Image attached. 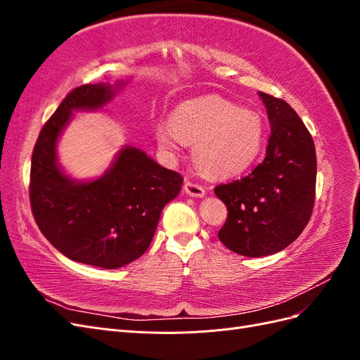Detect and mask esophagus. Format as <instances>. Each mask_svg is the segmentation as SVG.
Here are the masks:
<instances>
[{"instance_id": "esophagus-1", "label": "esophagus", "mask_w": 360, "mask_h": 360, "mask_svg": "<svg viewBox=\"0 0 360 360\" xmlns=\"http://www.w3.org/2000/svg\"><path fill=\"white\" fill-rule=\"evenodd\" d=\"M184 193L189 195V197H193V198H202L205 195V189L202 186H200V184L197 183H192V181H184Z\"/></svg>"}]
</instances>
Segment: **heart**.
I'll return each instance as SVG.
<instances>
[{
	"label": "heart",
	"mask_w": 360,
	"mask_h": 360,
	"mask_svg": "<svg viewBox=\"0 0 360 360\" xmlns=\"http://www.w3.org/2000/svg\"><path fill=\"white\" fill-rule=\"evenodd\" d=\"M160 150L180 153L181 143L193 144L195 165L209 177H234L252 165L264 139L261 117L219 96L181 103L169 122L155 129Z\"/></svg>",
	"instance_id": "obj_1"
}]
</instances>
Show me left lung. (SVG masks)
Wrapping results in <instances>:
<instances>
[{
	"label": "left lung",
	"instance_id": "left-lung-1",
	"mask_svg": "<svg viewBox=\"0 0 360 360\" xmlns=\"http://www.w3.org/2000/svg\"><path fill=\"white\" fill-rule=\"evenodd\" d=\"M270 138L266 158L249 176L214 189L228 209L219 240L245 257H266L291 245L307 226L315 197L314 141L292 108L258 91Z\"/></svg>",
	"mask_w": 360,
	"mask_h": 360
}]
</instances>
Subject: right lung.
Here are the masks:
<instances>
[{"instance_id":"1","label":"right lung","mask_w":360,"mask_h":360,"mask_svg":"<svg viewBox=\"0 0 360 360\" xmlns=\"http://www.w3.org/2000/svg\"><path fill=\"white\" fill-rule=\"evenodd\" d=\"M129 81L75 89L43 126L31 159L30 200L51 245L82 264L118 269L148 249L160 213L183 177L134 146H123L102 176L78 180L58 162V143L73 112L99 111Z\"/></svg>"}]
</instances>
